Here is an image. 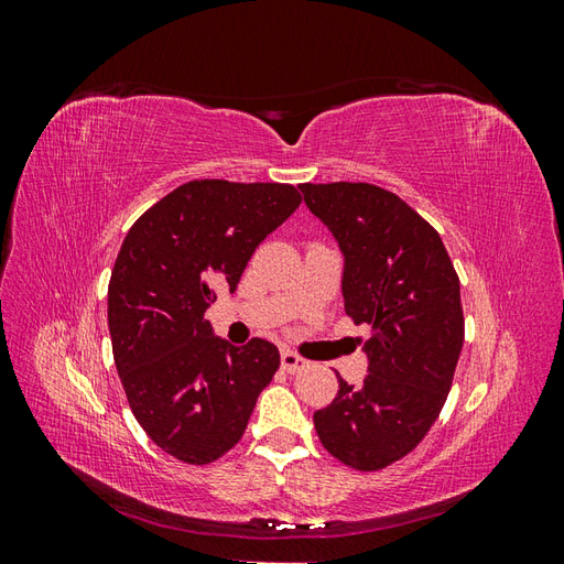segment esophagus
I'll list each match as a JSON object with an SVG mask.
<instances>
[{"mask_svg": "<svg viewBox=\"0 0 564 564\" xmlns=\"http://www.w3.org/2000/svg\"><path fill=\"white\" fill-rule=\"evenodd\" d=\"M280 362H282V369H284L286 373H296V371H303L305 367H308V362H305L301 355H296V352H292V350H282Z\"/></svg>", "mask_w": 564, "mask_h": 564, "instance_id": "1", "label": "esophagus"}]
</instances>
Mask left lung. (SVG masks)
I'll return each mask as SVG.
<instances>
[{
    "instance_id": "8db88e82",
    "label": "left lung",
    "mask_w": 564,
    "mask_h": 564,
    "mask_svg": "<svg viewBox=\"0 0 564 564\" xmlns=\"http://www.w3.org/2000/svg\"><path fill=\"white\" fill-rule=\"evenodd\" d=\"M308 209L344 251V301L369 324V377H338L315 412L322 447L355 470H381L412 452L449 395L460 348V284L437 230L395 193L371 183H303Z\"/></svg>"
}]
</instances>
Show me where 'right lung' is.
<instances>
[{
  "label": "right lung",
  "mask_w": 564,
  "mask_h": 564,
  "mask_svg": "<svg viewBox=\"0 0 564 564\" xmlns=\"http://www.w3.org/2000/svg\"><path fill=\"white\" fill-rule=\"evenodd\" d=\"M299 204L289 183L191 181L152 204L117 253L108 327L119 381L141 429L183 464L230 452L275 377L270 340L230 346L204 313Z\"/></svg>",
  "instance_id": "obj_1"
}]
</instances>
